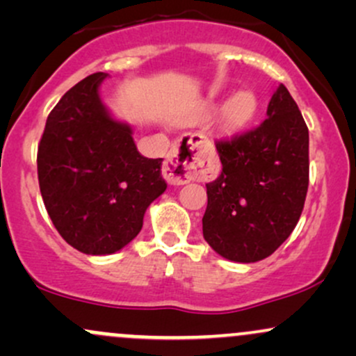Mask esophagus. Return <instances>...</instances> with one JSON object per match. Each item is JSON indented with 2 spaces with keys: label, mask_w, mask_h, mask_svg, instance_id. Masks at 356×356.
<instances>
[{
  "label": "esophagus",
  "mask_w": 356,
  "mask_h": 356,
  "mask_svg": "<svg viewBox=\"0 0 356 356\" xmlns=\"http://www.w3.org/2000/svg\"><path fill=\"white\" fill-rule=\"evenodd\" d=\"M204 137L199 134H187L170 149L162 169V175L169 184L182 186L204 175L201 167V152Z\"/></svg>",
  "instance_id": "34e87169"
}]
</instances>
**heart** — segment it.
I'll return each mask as SVG.
<instances>
[{
  "instance_id": "heart-1",
  "label": "heart",
  "mask_w": 356,
  "mask_h": 356,
  "mask_svg": "<svg viewBox=\"0 0 356 356\" xmlns=\"http://www.w3.org/2000/svg\"><path fill=\"white\" fill-rule=\"evenodd\" d=\"M216 104L207 105V110H212ZM257 110V99L252 92L249 90H241L234 93L229 100L224 104L220 110V122L226 129H238V127L246 125L252 117H254Z\"/></svg>"
}]
</instances>
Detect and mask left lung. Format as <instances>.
I'll return each mask as SVG.
<instances>
[{
  "instance_id": "8db88e82",
  "label": "left lung",
  "mask_w": 356,
  "mask_h": 356,
  "mask_svg": "<svg viewBox=\"0 0 356 356\" xmlns=\"http://www.w3.org/2000/svg\"><path fill=\"white\" fill-rule=\"evenodd\" d=\"M266 113L259 127L216 144L222 170L206 184L204 239L236 263L271 256L296 227L308 192V127L283 83Z\"/></svg>"
}]
</instances>
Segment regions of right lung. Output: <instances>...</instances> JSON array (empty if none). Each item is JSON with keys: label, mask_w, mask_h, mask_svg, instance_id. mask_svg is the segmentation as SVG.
<instances>
[{"label": "right lung", "mask_w": 356, "mask_h": 356, "mask_svg": "<svg viewBox=\"0 0 356 356\" xmlns=\"http://www.w3.org/2000/svg\"><path fill=\"white\" fill-rule=\"evenodd\" d=\"M107 73L61 97L38 145V182L53 226L70 246L113 254L140 232L147 207L167 189L162 159L138 154L132 127L100 100Z\"/></svg>", "instance_id": "right-lung-1"}]
</instances>
